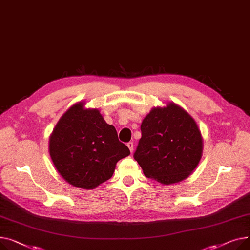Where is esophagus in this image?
I'll use <instances>...</instances> for the list:
<instances>
[{
    "label": "esophagus",
    "mask_w": 250,
    "mask_h": 250,
    "mask_svg": "<svg viewBox=\"0 0 250 250\" xmlns=\"http://www.w3.org/2000/svg\"><path fill=\"white\" fill-rule=\"evenodd\" d=\"M127 146H128V148H129L130 152H131V153L133 152V148H134V143L132 142V141H130V142H128V143H127Z\"/></svg>",
    "instance_id": "esophagus-1"
}]
</instances>
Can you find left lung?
<instances>
[{"instance_id":"8db88e82","label":"left lung","mask_w":250,"mask_h":250,"mask_svg":"<svg viewBox=\"0 0 250 250\" xmlns=\"http://www.w3.org/2000/svg\"><path fill=\"white\" fill-rule=\"evenodd\" d=\"M203 153L201 131L186 110L174 103L154 107L141 123L134 158L145 177L163 185L187 179Z\"/></svg>"}]
</instances>
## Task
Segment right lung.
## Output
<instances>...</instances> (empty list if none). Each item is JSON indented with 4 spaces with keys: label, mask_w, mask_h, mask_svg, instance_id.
Here are the masks:
<instances>
[{
    "label": "right lung",
    "mask_w": 250,
    "mask_h": 250,
    "mask_svg": "<svg viewBox=\"0 0 250 250\" xmlns=\"http://www.w3.org/2000/svg\"><path fill=\"white\" fill-rule=\"evenodd\" d=\"M49 154L68 184L93 189L111 179L116 164L128 156L130 150L98 109H84V103L79 102L54 127L49 138Z\"/></svg>",
    "instance_id": "obj_1"
}]
</instances>
